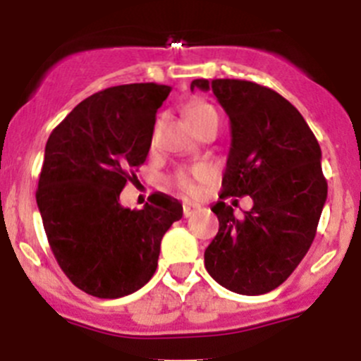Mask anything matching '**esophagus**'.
I'll return each mask as SVG.
<instances>
[{"label": "esophagus", "instance_id": "obj_1", "mask_svg": "<svg viewBox=\"0 0 361 361\" xmlns=\"http://www.w3.org/2000/svg\"><path fill=\"white\" fill-rule=\"evenodd\" d=\"M199 209H201V206H199V204H195V202H185L183 204V214L187 218L192 216L194 213H197Z\"/></svg>", "mask_w": 361, "mask_h": 361}]
</instances>
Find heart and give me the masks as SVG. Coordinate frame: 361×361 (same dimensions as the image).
Instances as JSON below:
<instances>
[{
	"label": "heart",
	"mask_w": 361,
	"mask_h": 361,
	"mask_svg": "<svg viewBox=\"0 0 361 361\" xmlns=\"http://www.w3.org/2000/svg\"><path fill=\"white\" fill-rule=\"evenodd\" d=\"M213 113H216L214 108L209 106L207 103H201V101H194L187 108V116L194 127L199 122H202L207 115H213ZM209 176L211 169L207 166H195L192 169H180L174 173L173 185L176 188H180L181 192H185V194H197L199 181L207 180Z\"/></svg>",
	"instance_id": "b5f03b06"
}]
</instances>
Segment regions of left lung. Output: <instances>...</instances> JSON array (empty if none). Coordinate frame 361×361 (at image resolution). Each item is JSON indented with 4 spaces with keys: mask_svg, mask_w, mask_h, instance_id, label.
<instances>
[{
    "mask_svg": "<svg viewBox=\"0 0 361 361\" xmlns=\"http://www.w3.org/2000/svg\"><path fill=\"white\" fill-rule=\"evenodd\" d=\"M213 90L231 120V150L220 199V221L204 251L211 278L241 295L278 288L295 271L316 235L326 201L322 148L304 116L272 89L246 80H194ZM250 195L254 207L238 221L225 197Z\"/></svg>",
    "mask_w": 361,
    "mask_h": 361,
    "instance_id": "left-lung-1",
    "label": "left lung"
}]
</instances>
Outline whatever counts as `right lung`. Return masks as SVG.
Returning <instances> with one entry per match:
<instances>
[{
  "label": "right lung",
  "instance_id": "1",
  "mask_svg": "<svg viewBox=\"0 0 361 361\" xmlns=\"http://www.w3.org/2000/svg\"><path fill=\"white\" fill-rule=\"evenodd\" d=\"M169 85L129 83L83 99L52 130L36 202L47 239L69 281L99 298L147 285L160 241L183 206L154 194L143 209L120 204V192L147 160L155 115Z\"/></svg>",
  "mask_w": 361,
  "mask_h": 361
}]
</instances>
